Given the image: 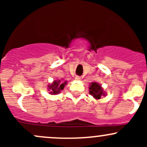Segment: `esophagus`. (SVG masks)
<instances>
[{
    "instance_id": "34e87169",
    "label": "esophagus",
    "mask_w": 147,
    "mask_h": 147,
    "mask_svg": "<svg viewBox=\"0 0 147 147\" xmlns=\"http://www.w3.org/2000/svg\"><path fill=\"white\" fill-rule=\"evenodd\" d=\"M75 80H77V81L81 80V77H79V76H76V77H75Z\"/></svg>"
}]
</instances>
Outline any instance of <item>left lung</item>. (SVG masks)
Here are the masks:
<instances>
[{"label": "left lung", "instance_id": "8db88e82", "mask_svg": "<svg viewBox=\"0 0 147 147\" xmlns=\"http://www.w3.org/2000/svg\"><path fill=\"white\" fill-rule=\"evenodd\" d=\"M89 90H89L90 95H92L96 99H101V97H103V96L106 95L104 89L97 82H92V83H90V86H89Z\"/></svg>", "mask_w": 147, "mask_h": 147}]
</instances>
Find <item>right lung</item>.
Listing matches in <instances>:
<instances>
[{
  "label": "right lung",
  "mask_w": 147,
  "mask_h": 147,
  "mask_svg": "<svg viewBox=\"0 0 147 147\" xmlns=\"http://www.w3.org/2000/svg\"><path fill=\"white\" fill-rule=\"evenodd\" d=\"M67 84L66 81H61V80H55L52 84L48 85V90H50V93L52 95H57L59 94L65 87Z\"/></svg>",
  "instance_id": "1"
}]
</instances>
